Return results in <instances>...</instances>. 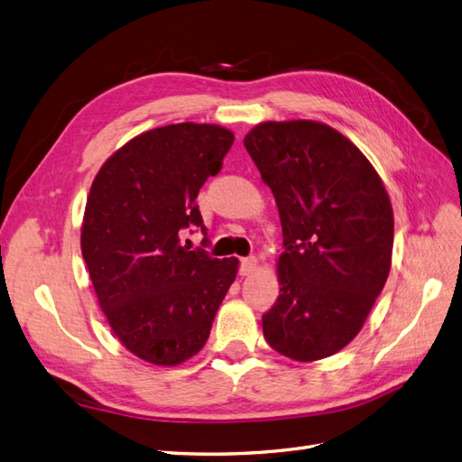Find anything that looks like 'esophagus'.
<instances>
[{
	"label": "esophagus",
	"mask_w": 462,
	"mask_h": 462,
	"mask_svg": "<svg viewBox=\"0 0 462 462\" xmlns=\"http://www.w3.org/2000/svg\"><path fill=\"white\" fill-rule=\"evenodd\" d=\"M256 265H258V260H256L254 256L243 258V260H241V268H239V273H241V275H250V273H253V272L256 270Z\"/></svg>",
	"instance_id": "esophagus-1"
}]
</instances>
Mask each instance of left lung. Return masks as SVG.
<instances>
[{
  "mask_svg": "<svg viewBox=\"0 0 462 462\" xmlns=\"http://www.w3.org/2000/svg\"><path fill=\"white\" fill-rule=\"evenodd\" d=\"M283 229L279 297L262 316L279 355L321 360L351 343L391 268L393 208L374 165L318 121H265L245 136Z\"/></svg>",
  "mask_w": 462,
  "mask_h": 462,
  "instance_id": "left-lung-1",
  "label": "left lung"
}]
</instances>
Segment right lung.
I'll list each match as a JSON object with an SVG mask.
<instances>
[{"label": "right lung", "instance_id": "right-lung-1", "mask_svg": "<svg viewBox=\"0 0 462 462\" xmlns=\"http://www.w3.org/2000/svg\"><path fill=\"white\" fill-rule=\"evenodd\" d=\"M235 136L209 123L165 125L134 136L94 177L80 229L82 258L116 337L156 366L206 345L239 270L180 245L202 227L197 197L219 173Z\"/></svg>", "mask_w": 462, "mask_h": 462}]
</instances>
